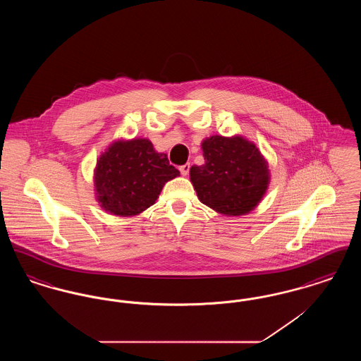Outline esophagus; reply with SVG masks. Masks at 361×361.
Here are the masks:
<instances>
[{"instance_id":"obj_1","label":"esophagus","mask_w":361,"mask_h":361,"mask_svg":"<svg viewBox=\"0 0 361 361\" xmlns=\"http://www.w3.org/2000/svg\"><path fill=\"white\" fill-rule=\"evenodd\" d=\"M189 168H190L189 164H184L183 166H180V173H181L183 176H187L189 173Z\"/></svg>"}]
</instances>
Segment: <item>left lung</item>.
Returning <instances> with one entry per match:
<instances>
[{"label":"left lung","mask_w":361,"mask_h":361,"mask_svg":"<svg viewBox=\"0 0 361 361\" xmlns=\"http://www.w3.org/2000/svg\"><path fill=\"white\" fill-rule=\"evenodd\" d=\"M204 164L189 177L199 200L226 216L253 211L271 183L268 161L252 140L212 135L202 142Z\"/></svg>","instance_id":"obj_1"}]
</instances>
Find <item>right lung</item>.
<instances>
[{
    "label": "right lung",
    "mask_w": 361,
    "mask_h": 361,
    "mask_svg": "<svg viewBox=\"0 0 361 361\" xmlns=\"http://www.w3.org/2000/svg\"><path fill=\"white\" fill-rule=\"evenodd\" d=\"M180 172L146 137L116 139L97 158L94 196L105 212L135 216L153 206L164 185Z\"/></svg>",
    "instance_id": "1"
}]
</instances>
